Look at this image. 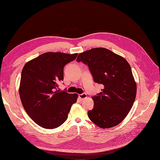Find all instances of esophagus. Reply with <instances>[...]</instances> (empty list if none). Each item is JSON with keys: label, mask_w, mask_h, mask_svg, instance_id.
Listing matches in <instances>:
<instances>
[{"label": "esophagus", "mask_w": 160, "mask_h": 160, "mask_svg": "<svg viewBox=\"0 0 160 160\" xmlns=\"http://www.w3.org/2000/svg\"><path fill=\"white\" fill-rule=\"evenodd\" d=\"M78 97H79L80 100H82L85 99V98L87 97V95H86V93H82V94H80V95H78Z\"/></svg>", "instance_id": "esophagus-1"}]
</instances>
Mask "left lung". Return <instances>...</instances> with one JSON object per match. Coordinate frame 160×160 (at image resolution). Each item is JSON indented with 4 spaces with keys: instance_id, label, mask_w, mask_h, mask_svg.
I'll use <instances>...</instances> for the list:
<instances>
[{
    "instance_id": "obj_1",
    "label": "left lung",
    "mask_w": 160,
    "mask_h": 160,
    "mask_svg": "<svg viewBox=\"0 0 160 160\" xmlns=\"http://www.w3.org/2000/svg\"><path fill=\"white\" fill-rule=\"evenodd\" d=\"M77 61L88 66L95 83L104 88L92 97L90 120L98 127L119 124L130 111L136 96V83L130 65L122 56L104 48H94L78 54Z\"/></svg>"
}]
</instances>
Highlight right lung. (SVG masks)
I'll return each instance as SVG.
<instances>
[{
  "label": "right lung",
  "mask_w": 160,
  "mask_h": 160,
  "mask_svg": "<svg viewBox=\"0 0 160 160\" xmlns=\"http://www.w3.org/2000/svg\"><path fill=\"white\" fill-rule=\"evenodd\" d=\"M78 54L46 52L24 65L21 72L19 95L24 109L30 118L44 128L54 129L68 117L78 95L60 91L63 68Z\"/></svg>",
  "instance_id": "obj_1"
}]
</instances>
